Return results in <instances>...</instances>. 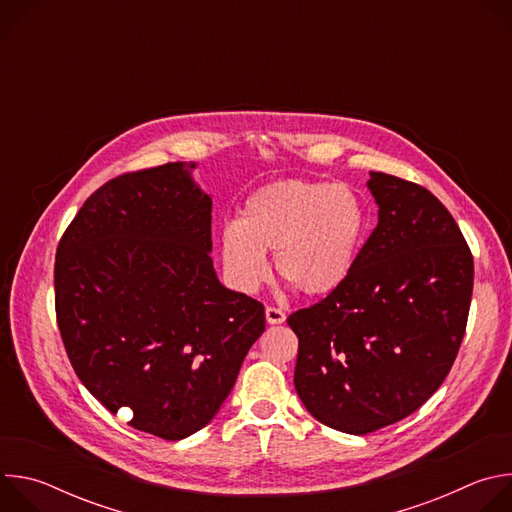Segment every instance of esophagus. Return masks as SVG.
<instances>
[{
	"label": "esophagus",
	"instance_id": "34e87169",
	"mask_svg": "<svg viewBox=\"0 0 512 512\" xmlns=\"http://www.w3.org/2000/svg\"><path fill=\"white\" fill-rule=\"evenodd\" d=\"M265 320H267V324H271V326L283 324V322H285V314H283L281 310L269 306V308H265Z\"/></svg>",
	"mask_w": 512,
	"mask_h": 512
}]
</instances>
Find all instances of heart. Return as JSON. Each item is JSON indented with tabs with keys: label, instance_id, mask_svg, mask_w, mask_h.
Here are the masks:
<instances>
[{
	"label": "heart",
	"instance_id": "obj_1",
	"mask_svg": "<svg viewBox=\"0 0 512 512\" xmlns=\"http://www.w3.org/2000/svg\"><path fill=\"white\" fill-rule=\"evenodd\" d=\"M369 231L367 202L348 184L277 180L255 190L239 223L221 231V259L241 291L269 277L275 253L281 279L308 298H326L352 275Z\"/></svg>",
	"mask_w": 512,
	"mask_h": 512
}]
</instances>
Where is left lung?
Instances as JSON below:
<instances>
[{
    "label": "left lung",
    "mask_w": 512,
    "mask_h": 512,
    "mask_svg": "<svg viewBox=\"0 0 512 512\" xmlns=\"http://www.w3.org/2000/svg\"><path fill=\"white\" fill-rule=\"evenodd\" d=\"M379 223L350 279L287 318L296 391L324 425L364 435L417 411L448 377L464 338L472 253L429 190L371 172Z\"/></svg>",
    "instance_id": "obj_1"
}]
</instances>
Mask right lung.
<instances>
[{
    "mask_svg": "<svg viewBox=\"0 0 512 512\" xmlns=\"http://www.w3.org/2000/svg\"><path fill=\"white\" fill-rule=\"evenodd\" d=\"M176 162L93 192L56 249L60 336L111 413L164 440L212 421L265 330L263 306L218 279L212 198Z\"/></svg>",
    "mask_w": 512,
    "mask_h": 512,
    "instance_id": "right-lung-1",
    "label": "right lung"
}]
</instances>
